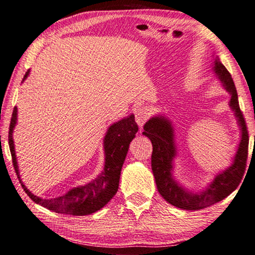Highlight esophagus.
I'll use <instances>...</instances> for the list:
<instances>
[{"instance_id":"obj_1","label":"esophagus","mask_w":255,"mask_h":255,"mask_svg":"<svg viewBox=\"0 0 255 255\" xmlns=\"http://www.w3.org/2000/svg\"><path fill=\"white\" fill-rule=\"evenodd\" d=\"M150 114L151 113L148 107H141V109L135 111V121L140 128L143 127L144 123L149 120Z\"/></svg>"}]
</instances>
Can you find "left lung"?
Segmentation results:
<instances>
[{
  "instance_id": "1",
  "label": "left lung",
  "mask_w": 255,
  "mask_h": 255,
  "mask_svg": "<svg viewBox=\"0 0 255 255\" xmlns=\"http://www.w3.org/2000/svg\"><path fill=\"white\" fill-rule=\"evenodd\" d=\"M213 68L223 86L231 94L230 107L234 111L235 118L238 119L241 128V141L231 166L217 173L206 188L199 193H193L185 189L173 178L172 162L177 154V148L171 121L163 115L153 116L143 127V135L148 136L152 142L153 150L151 155V168H152L158 191L169 204L186 211H198L226 198L238 188L247 168L249 133L243 113L240 110L238 92L229 70L218 58L214 61Z\"/></svg>"
}]
</instances>
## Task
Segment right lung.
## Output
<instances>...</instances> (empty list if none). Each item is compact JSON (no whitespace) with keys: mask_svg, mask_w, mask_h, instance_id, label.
Here are the masks:
<instances>
[{"mask_svg":"<svg viewBox=\"0 0 255 255\" xmlns=\"http://www.w3.org/2000/svg\"><path fill=\"white\" fill-rule=\"evenodd\" d=\"M29 71L30 70L25 73L23 80L29 76ZM16 119L17 109L15 106L13 109L10 128H8V145H10L12 162L22 188L34 203L56 213L84 216L100 211L114 197L119 189L121 170H122L124 160L128 151V145L135 137L136 132L139 131L134 115L131 114L128 118H124L119 122L112 124L107 130L104 137L105 164L101 175L93 181L88 182L87 185L75 187L64 196L51 199H42L41 197L33 195L21 180L14 150V142H13V130L16 124Z\"/></svg>","mask_w":255,"mask_h":255,"instance_id":"obj_1","label":"right lung"}]
</instances>
